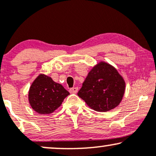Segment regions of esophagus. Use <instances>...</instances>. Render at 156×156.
Instances as JSON below:
<instances>
[{"label":"esophagus","mask_w":156,"mask_h":156,"mask_svg":"<svg viewBox=\"0 0 156 156\" xmlns=\"http://www.w3.org/2000/svg\"><path fill=\"white\" fill-rule=\"evenodd\" d=\"M78 87H73V88L69 89V91L70 93H73V94H74V93H76L78 92Z\"/></svg>","instance_id":"1"}]
</instances>
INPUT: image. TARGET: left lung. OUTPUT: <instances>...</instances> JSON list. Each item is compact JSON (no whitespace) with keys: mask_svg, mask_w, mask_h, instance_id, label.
Instances as JSON below:
<instances>
[{"mask_svg":"<svg viewBox=\"0 0 156 156\" xmlns=\"http://www.w3.org/2000/svg\"><path fill=\"white\" fill-rule=\"evenodd\" d=\"M125 83L117 69L101 62L94 67L83 82L78 95L97 112H108L119 104Z\"/></svg>","mask_w":156,"mask_h":156,"instance_id":"obj_1","label":"left lung"}]
</instances>
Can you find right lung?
<instances>
[{
	"mask_svg": "<svg viewBox=\"0 0 156 156\" xmlns=\"http://www.w3.org/2000/svg\"><path fill=\"white\" fill-rule=\"evenodd\" d=\"M69 94L68 91L51 78L39 75L30 87L28 100L35 112L48 114L58 108Z\"/></svg>",
	"mask_w": 156,
	"mask_h": 156,
	"instance_id": "add662e5",
	"label": "right lung"
}]
</instances>
